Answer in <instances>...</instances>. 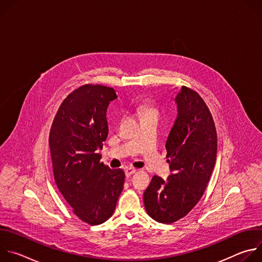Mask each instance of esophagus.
Masks as SVG:
<instances>
[{
    "instance_id": "34e87169",
    "label": "esophagus",
    "mask_w": 262,
    "mask_h": 262,
    "mask_svg": "<svg viewBox=\"0 0 262 262\" xmlns=\"http://www.w3.org/2000/svg\"><path fill=\"white\" fill-rule=\"evenodd\" d=\"M136 172H137V169H135V168H126L125 169V175L126 176H130Z\"/></svg>"
}]
</instances>
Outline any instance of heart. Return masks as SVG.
<instances>
[{
	"label": "heart",
	"instance_id": "1",
	"mask_svg": "<svg viewBox=\"0 0 262 262\" xmlns=\"http://www.w3.org/2000/svg\"><path fill=\"white\" fill-rule=\"evenodd\" d=\"M139 111L141 113L142 118H148V117H156L159 118L160 116V111L158 106L150 102H144L141 103L139 106Z\"/></svg>",
	"mask_w": 262,
	"mask_h": 262
}]
</instances>
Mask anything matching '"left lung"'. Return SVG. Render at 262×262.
Wrapping results in <instances>:
<instances>
[{"instance_id":"1","label":"left lung","mask_w":262,"mask_h":262,"mask_svg":"<svg viewBox=\"0 0 262 262\" xmlns=\"http://www.w3.org/2000/svg\"><path fill=\"white\" fill-rule=\"evenodd\" d=\"M175 101L178 114L166 142L172 174L167 181L155 175L144 192L147 213L164 224L180 220L199 202L216 159V130L203 98L182 86Z\"/></svg>"}]
</instances>
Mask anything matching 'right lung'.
<instances>
[{"label":"right lung","mask_w":262,"mask_h":262,"mask_svg":"<svg viewBox=\"0 0 262 262\" xmlns=\"http://www.w3.org/2000/svg\"><path fill=\"white\" fill-rule=\"evenodd\" d=\"M115 90L86 84L60 104L49 144L58 189L72 212L89 225H99L114 213L123 190L124 172L100 162L108 127L106 108Z\"/></svg>","instance_id":"right-lung-1"}]
</instances>
